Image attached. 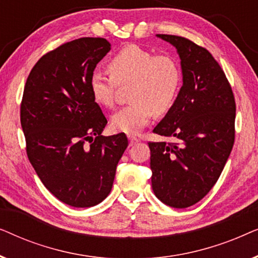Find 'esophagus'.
<instances>
[{
    "mask_svg": "<svg viewBox=\"0 0 258 258\" xmlns=\"http://www.w3.org/2000/svg\"><path fill=\"white\" fill-rule=\"evenodd\" d=\"M128 139H129V146H130V147L135 146V144H136L137 142H140V140L137 139V137H135V136H129Z\"/></svg>",
    "mask_w": 258,
    "mask_h": 258,
    "instance_id": "esophagus-1",
    "label": "esophagus"
}]
</instances>
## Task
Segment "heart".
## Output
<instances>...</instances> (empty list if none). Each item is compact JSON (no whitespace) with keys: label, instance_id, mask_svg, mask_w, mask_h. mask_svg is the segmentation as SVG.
<instances>
[{"label":"heart","instance_id":"heart-1","mask_svg":"<svg viewBox=\"0 0 258 258\" xmlns=\"http://www.w3.org/2000/svg\"><path fill=\"white\" fill-rule=\"evenodd\" d=\"M110 76L94 70L89 77V89L94 101L102 107L114 104L116 86L128 87L129 104L111 116L112 129L119 133L136 134L150 119L171 110L182 86V73L170 56H154L150 51L129 44L108 61Z\"/></svg>","mask_w":258,"mask_h":258}]
</instances>
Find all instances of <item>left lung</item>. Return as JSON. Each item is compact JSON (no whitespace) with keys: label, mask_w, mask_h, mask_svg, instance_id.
I'll use <instances>...</instances> for the list:
<instances>
[{"label":"left lung","mask_w":258,"mask_h":258,"mask_svg":"<svg viewBox=\"0 0 258 258\" xmlns=\"http://www.w3.org/2000/svg\"><path fill=\"white\" fill-rule=\"evenodd\" d=\"M174 45L183 84L170 111L154 133L175 143L149 142L155 196L171 208L191 207L210 191L235 141L236 104L221 66L188 38L157 34Z\"/></svg>","instance_id":"1"}]
</instances>
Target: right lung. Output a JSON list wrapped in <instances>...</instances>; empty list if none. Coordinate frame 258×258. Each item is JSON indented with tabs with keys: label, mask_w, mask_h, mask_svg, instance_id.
<instances>
[{
	"label": "right lung",
	"mask_w": 258,
	"mask_h": 258,
	"mask_svg": "<svg viewBox=\"0 0 258 258\" xmlns=\"http://www.w3.org/2000/svg\"><path fill=\"white\" fill-rule=\"evenodd\" d=\"M110 49L102 37L59 45L38 59L24 87L28 158L45 188L75 208L94 207L109 195L128 147L124 134L101 135L107 118L89 89L90 74Z\"/></svg>",
	"instance_id": "right-lung-1"
}]
</instances>
